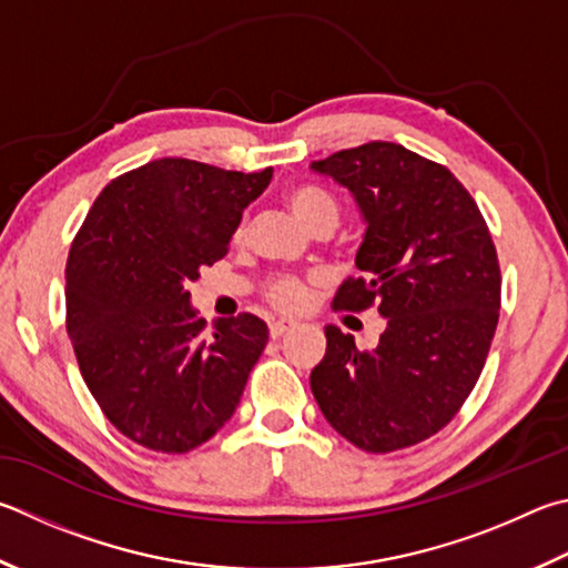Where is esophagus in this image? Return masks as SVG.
Returning <instances> with one entry per match:
<instances>
[{
    "mask_svg": "<svg viewBox=\"0 0 568 568\" xmlns=\"http://www.w3.org/2000/svg\"><path fill=\"white\" fill-rule=\"evenodd\" d=\"M295 325H297L295 320H287V317L273 320V323H271V335H273V337H283L285 333H291V329H293Z\"/></svg>",
    "mask_w": 568,
    "mask_h": 568,
    "instance_id": "obj_1",
    "label": "esophagus"
}]
</instances>
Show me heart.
I'll return each mask as SVG.
<instances>
[{
    "instance_id": "1",
    "label": "heart",
    "mask_w": 568,
    "mask_h": 568,
    "mask_svg": "<svg viewBox=\"0 0 568 568\" xmlns=\"http://www.w3.org/2000/svg\"><path fill=\"white\" fill-rule=\"evenodd\" d=\"M285 203L297 223H303L307 231H315L320 225H329L333 229L337 221V203L323 189H313V185L293 189L285 195ZM267 297L281 311H297L305 301V287L295 277H277V281L267 285Z\"/></svg>"
}]
</instances>
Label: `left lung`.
<instances>
[{"mask_svg":"<svg viewBox=\"0 0 568 568\" xmlns=\"http://www.w3.org/2000/svg\"><path fill=\"white\" fill-rule=\"evenodd\" d=\"M311 171L347 189L365 233L357 281L333 305L387 320L373 349L327 325L311 389L325 419L365 452L417 445L477 385L499 320L501 277L487 223L452 173L389 141L337 151Z\"/></svg>","mask_w":568,"mask_h":568,"instance_id":"obj_1","label":"left lung"}]
</instances>
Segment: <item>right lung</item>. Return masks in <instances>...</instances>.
I'll return each mask as SVG.
<instances>
[{"mask_svg": "<svg viewBox=\"0 0 568 568\" xmlns=\"http://www.w3.org/2000/svg\"><path fill=\"white\" fill-rule=\"evenodd\" d=\"M273 179L159 159L111 181L67 263V333L109 422L136 445L183 455L239 407L267 325L219 317L213 337L189 285L221 261L243 211Z\"/></svg>", "mask_w": 568, "mask_h": 568, "instance_id": "1", "label": "right lung"}]
</instances>
